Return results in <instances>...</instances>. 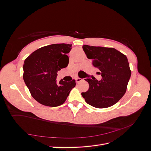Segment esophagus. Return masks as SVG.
<instances>
[{"mask_svg":"<svg viewBox=\"0 0 151 151\" xmlns=\"http://www.w3.org/2000/svg\"><path fill=\"white\" fill-rule=\"evenodd\" d=\"M83 81V79L81 78H79V77H77V78H76V83H79V82Z\"/></svg>","mask_w":151,"mask_h":151,"instance_id":"obj_1","label":"esophagus"}]
</instances>
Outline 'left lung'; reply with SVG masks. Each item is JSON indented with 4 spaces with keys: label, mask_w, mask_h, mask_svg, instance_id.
Listing matches in <instances>:
<instances>
[{
    "label": "left lung",
    "mask_w": 151,
    "mask_h": 151,
    "mask_svg": "<svg viewBox=\"0 0 151 151\" xmlns=\"http://www.w3.org/2000/svg\"><path fill=\"white\" fill-rule=\"evenodd\" d=\"M87 57L92 60L94 67L101 71L100 81L85 79L89 89L81 94L86 102L98 108L111 106L123 97L126 92L131 76L127 57L113 48L83 45Z\"/></svg>",
    "instance_id": "8db88e82"
}]
</instances>
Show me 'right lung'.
<instances>
[{
	"label": "right lung",
	"mask_w": 151,
	"mask_h": 151,
	"mask_svg": "<svg viewBox=\"0 0 151 151\" xmlns=\"http://www.w3.org/2000/svg\"><path fill=\"white\" fill-rule=\"evenodd\" d=\"M72 45L52 44L40 48L24 60L23 79L33 98L45 106L55 107L65 101L75 80L57 82V72L68 63Z\"/></svg>",
	"instance_id": "add662e5"
}]
</instances>
